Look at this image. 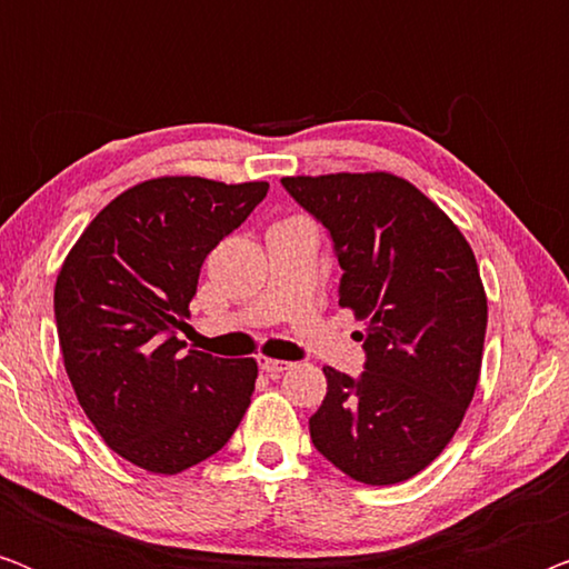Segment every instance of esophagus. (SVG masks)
<instances>
[{"label": "esophagus", "instance_id": "obj_1", "mask_svg": "<svg viewBox=\"0 0 569 569\" xmlns=\"http://www.w3.org/2000/svg\"><path fill=\"white\" fill-rule=\"evenodd\" d=\"M259 368H261L263 372H271V376H277V372L290 370V362L274 360V357H259Z\"/></svg>", "mask_w": 569, "mask_h": 569}]
</instances>
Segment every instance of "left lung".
<instances>
[{
    "mask_svg": "<svg viewBox=\"0 0 569 569\" xmlns=\"http://www.w3.org/2000/svg\"><path fill=\"white\" fill-rule=\"evenodd\" d=\"M282 186L333 240L339 306L365 331V372L323 368L318 453L362 485H399L453 438L479 383L487 295L469 240L393 173L292 176Z\"/></svg>",
    "mask_w": 569,
    "mask_h": 569,
    "instance_id": "8db88e82",
    "label": "left lung"
}]
</instances>
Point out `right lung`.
<instances>
[{
    "mask_svg": "<svg viewBox=\"0 0 569 569\" xmlns=\"http://www.w3.org/2000/svg\"><path fill=\"white\" fill-rule=\"evenodd\" d=\"M267 181L150 178L100 209L61 263L53 316L77 401L106 446L150 473L207 461L238 430L259 376L253 357L189 349L207 253L246 222Z\"/></svg>",
    "mask_w": 569,
    "mask_h": 569,
    "instance_id": "right-lung-1",
    "label": "right lung"
}]
</instances>
